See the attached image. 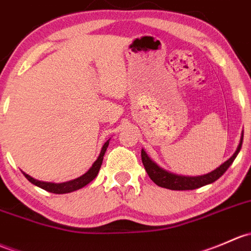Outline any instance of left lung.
<instances>
[{"label":"left lung","mask_w":251,"mask_h":251,"mask_svg":"<svg viewBox=\"0 0 251 251\" xmlns=\"http://www.w3.org/2000/svg\"><path fill=\"white\" fill-rule=\"evenodd\" d=\"M242 143H243V132H242L241 141H239L237 150L234 151V154L228 159L227 161L223 163V165L219 166L218 168H215L212 172L203 174V176H178V174H174L172 172H168V171L161 168L159 165L154 162L143 149H142V162H143L144 168H146L148 176L149 178L154 181L156 185L161 186V188L170 189V190H194L199 189L201 186L208 185V184L214 183L215 180H218L224 173L227 171V168L230 167L233 162L234 159L238 155L239 150L242 148Z\"/></svg>","instance_id":"obj_1"}]
</instances>
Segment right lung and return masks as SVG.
<instances>
[{
  "instance_id": "1",
  "label": "right lung",
  "mask_w": 251,
  "mask_h": 251,
  "mask_svg": "<svg viewBox=\"0 0 251 251\" xmlns=\"http://www.w3.org/2000/svg\"><path fill=\"white\" fill-rule=\"evenodd\" d=\"M108 144H109V139H108V141L103 144L99 157H97V160L92 163V166L89 168L88 172L84 173L83 176H78V178L73 179V180L65 181V183H49V181L37 180V179L32 178V176H30L25 172H23V173H24V176H25V178L27 179L30 183H32L33 185L46 190V191L52 192V194H68V192L75 191V190H79V189L84 188L85 185H88L90 181H92L95 178H96L97 174H99L100 168H101L102 161H103L104 152H105V150H107Z\"/></svg>"
}]
</instances>
